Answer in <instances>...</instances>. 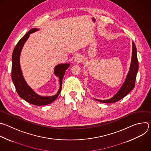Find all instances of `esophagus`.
<instances>
[{"label":"esophagus","mask_w":151,"mask_h":151,"mask_svg":"<svg viewBox=\"0 0 151 151\" xmlns=\"http://www.w3.org/2000/svg\"><path fill=\"white\" fill-rule=\"evenodd\" d=\"M82 60V58L81 57V56L79 55V54H77L75 57V61L76 62H78V63H79L81 62V61Z\"/></svg>","instance_id":"34e87169"}]
</instances>
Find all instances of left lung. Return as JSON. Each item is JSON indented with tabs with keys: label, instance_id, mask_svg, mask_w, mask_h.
Here are the masks:
<instances>
[{
	"label": "left lung",
	"instance_id": "left-lung-1",
	"mask_svg": "<svg viewBox=\"0 0 151 151\" xmlns=\"http://www.w3.org/2000/svg\"><path fill=\"white\" fill-rule=\"evenodd\" d=\"M139 68V63L137 57L136 47L133 42H132V57L129 72L126 76L124 83L121 87L118 92L111 98L106 100H100L95 99L96 101L104 103H113L117 102L119 100L126 96L135 86V81L137 73Z\"/></svg>",
	"mask_w": 151,
	"mask_h": 151
}]
</instances>
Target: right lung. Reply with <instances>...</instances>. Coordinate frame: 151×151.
<instances>
[{"label":"right lung","instance_id":"right-lung-1","mask_svg":"<svg viewBox=\"0 0 151 151\" xmlns=\"http://www.w3.org/2000/svg\"><path fill=\"white\" fill-rule=\"evenodd\" d=\"M38 31L34 28L30 29L24 36L20 39L14 48L12 56V79L19 96L28 103L35 106H44L53 103L58 97L60 93L62 85V80L66 70L69 68V63L59 64L54 70L55 75L59 78L60 88L58 93L53 96H42L36 93L26 83L20 67V54L25 41L28 38L29 34Z\"/></svg>","mask_w":151,"mask_h":151}]
</instances>
